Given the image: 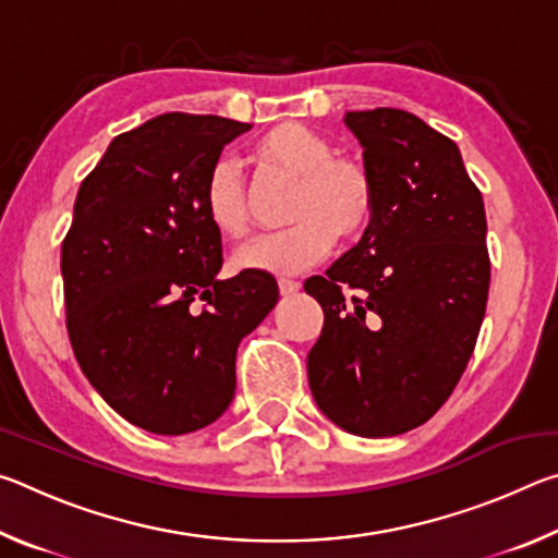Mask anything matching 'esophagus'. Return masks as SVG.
Masks as SVG:
<instances>
[{
    "mask_svg": "<svg viewBox=\"0 0 558 558\" xmlns=\"http://www.w3.org/2000/svg\"><path fill=\"white\" fill-rule=\"evenodd\" d=\"M278 290H280V295H295V292L300 290V282L290 280V278H278Z\"/></svg>",
    "mask_w": 558,
    "mask_h": 558,
    "instance_id": "esophagus-1",
    "label": "esophagus"
}]
</instances>
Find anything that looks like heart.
<instances>
[{
    "label": "heart",
    "instance_id": "heart-1",
    "mask_svg": "<svg viewBox=\"0 0 558 558\" xmlns=\"http://www.w3.org/2000/svg\"><path fill=\"white\" fill-rule=\"evenodd\" d=\"M251 162L272 179L295 182L290 229L258 235L233 253V266L251 272H298L332 251L335 239L356 241L379 204L376 174L362 157L335 153L332 140L300 122H280L251 145ZM206 219L216 231L241 239L253 226V199L241 167L216 159L202 189Z\"/></svg>",
    "mask_w": 558,
    "mask_h": 558
}]
</instances>
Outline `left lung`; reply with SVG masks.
<instances>
[{
  "label": "left lung",
  "mask_w": 558,
  "mask_h": 558,
  "mask_svg": "<svg viewBox=\"0 0 558 558\" xmlns=\"http://www.w3.org/2000/svg\"><path fill=\"white\" fill-rule=\"evenodd\" d=\"M379 184L369 229L305 292L325 313L307 354L319 409L364 438L436 413L475 349L489 292L483 194L450 137L413 112H347Z\"/></svg>",
  "instance_id": "8db88e82"
}]
</instances>
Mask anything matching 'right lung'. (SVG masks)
<instances>
[{"label": "right lung", "instance_id": "1", "mask_svg": "<svg viewBox=\"0 0 558 558\" xmlns=\"http://www.w3.org/2000/svg\"><path fill=\"white\" fill-rule=\"evenodd\" d=\"M248 122L165 112L112 140L61 243L65 329L112 411L157 436L209 426L235 391V349L278 302L268 272L219 280L202 189Z\"/></svg>", "mask_w": 558, "mask_h": 558}]
</instances>
